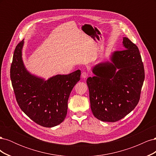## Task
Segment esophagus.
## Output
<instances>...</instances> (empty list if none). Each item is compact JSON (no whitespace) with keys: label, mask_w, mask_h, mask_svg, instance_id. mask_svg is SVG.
<instances>
[{"label":"esophagus","mask_w":156,"mask_h":156,"mask_svg":"<svg viewBox=\"0 0 156 156\" xmlns=\"http://www.w3.org/2000/svg\"><path fill=\"white\" fill-rule=\"evenodd\" d=\"M88 76V73L86 72H83L82 73H81V77L83 79H85L87 78Z\"/></svg>","instance_id":"esophagus-1"}]
</instances>
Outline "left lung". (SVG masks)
<instances>
[{"label": "left lung", "mask_w": 156, "mask_h": 156, "mask_svg": "<svg viewBox=\"0 0 156 156\" xmlns=\"http://www.w3.org/2000/svg\"><path fill=\"white\" fill-rule=\"evenodd\" d=\"M124 49L115 51L110 61L96 64L94 74L87 79L94 116L103 122H115L133 111L140 99L144 69L139 50L126 37Z\"/></svg>", "instance_id": "1"}]
</instances>
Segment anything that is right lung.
Instances as JSON below:
<instances>
[{"label": "right lung", "instance_id": "obj_1", "mask_svg": "<svg viewBox=\"0 0 156 156\" xmlns=\"http://www.w3.org/2000/svg\"><path fill=\"white\" fill-rule=\"evenodd\" d=\"M24 40L16 46L10 68V78L16 100L30 119L46 127H55L67 115L68 101L80 80L81 71L56 75L45 80L27 69L22 58Z\"/></svg>", "mask_w": 156, "mask_h": 156}]
</instances>
